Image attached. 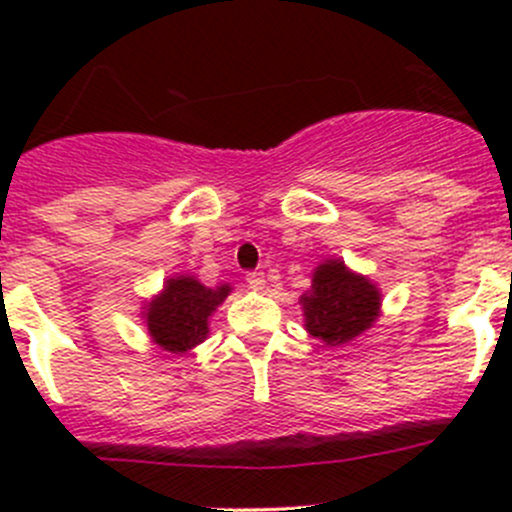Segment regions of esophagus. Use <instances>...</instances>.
I'll return each instance as SVG.
<instances>
[{
	"label": "esophagus",
	"mask_w": 512,
	"mask_h": 512,
	"mask_svg": "<svg viewBox=\"0 0 512 512\" xmlns=\"http://www.w3.org/2000/svg\"><path fill=\"white\" fill-rule=\"evenodd\" d=\"M247 285H250V289H265V275L262 272H250L247 275Z\"/></svg>",
	"instance_id": "1"
}]
</instances>
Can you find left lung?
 Here are the masks:
<instances>
[{
  "label": "left lung",
  "instance_id": "8db88e82",
  "mask_svg": "<svg viewBox=\"0 0 512 512\" xmlns=\"http://www.w3.org/2000/svg\"><path fill=\"white\" fill-rule=\"evenodd\" d=\"M304 329L327 347L354 342L381 317V289L366 275L329 257L312 272V287L299 297Z\"/></svg>",
  "mask_w": 512,
  "mask_h": 512
}]
</instances>
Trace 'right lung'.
<instances>
[{
    "instance_id": "obj_1",
    "label": "right lung",
    "mask_w": 512,
    "mask_h": 512,
    "mask_svg": "<svg viewBox=\"0 0 512 512\" xmlns=\"http://www.w3.org/2000/svg\"><path fill=\"white\" fill-rule=\"evenodd\" d=\"M232 287L220 282L205 287L195 275H175L143 304V324L153 344L170 354H185L210 334V317L225 302Z\"/></svg>"
}]
</instances>
